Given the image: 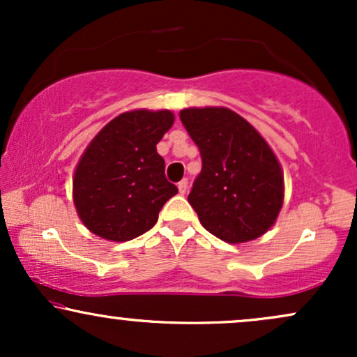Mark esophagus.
Returning <instances> with one entry per match:
<instances>
[{
  "instance_id": "esophagus-1",
  "label": "esophagus",
  "mask_w": 357,
  "mask_h": 357,
  "mask_svg": "<svg viewBox=\"0 0 357 357\" xmlns=\"http://www.w3.org/2000/svg\"><path fill=\"white\" fill-rule=\"evenodd\" d=\"M178 190H179V192H181V195H186V191H188V179H181V181L178 183Z\"/></svg>"
}]
</instances>
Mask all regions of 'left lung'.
<instances>
[{
    "instance_id": "left-lung-1",
    "label": "left lung",
    "mask_w": 357,
    "mask_h": 357,
    "mask_svg": "<svg viewBox=\"0 0 357 357\" xmlns=\"http://www.w3.org/2000/svg\"><path fill=\"white\" fill-rule=\"evenodd\" d=\"M179 117L202 153L188 202L203 227L231 245L267 233L284 204V171L268 142L227 107H188Z\"/></svg>"
}]
</instances>
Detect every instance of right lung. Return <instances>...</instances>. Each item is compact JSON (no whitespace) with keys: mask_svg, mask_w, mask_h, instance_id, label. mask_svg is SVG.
<instances>
[{"mask_svg":"<svg viewBox=\"0 0 357 357\" xmlns=\"http://www.w3.org/2000/svg\"><path fill=\"white\" fill-rule=\"evenodd\" d=\"M173 124L167 109L127 110L90 141L77 162L72 191L77 215L93 235L129 241L154 227L178 192L155 149Z\"/></svg>","mask_w":357,"mask_h":357,"instance_id":"obj_1","label":"right lung"}]
</instances>
